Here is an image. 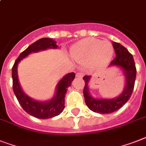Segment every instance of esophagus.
I'll return each mask as SVG.
<instances>
[{
    "label": "esophagus",
    "mask_w": 146,
    "mask_h": 146,
    "mask_svg": "<svg viewBox=\"0 0 146 146\" xmlns=\"http://www.w3.org/2000/svg\"><path fill=\"white\" fill-rule=\"evenodd\" d=\"M76 77H82L83 76V73L82 72H77L76 73Z\"/></svg>",
    "instance_id": "34e87169"
}]
</instances>
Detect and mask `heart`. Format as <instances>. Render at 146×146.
I'll use <instances>...</instances> for the list:
<instances>
[{
	"instance_id": "1",
	"label": "heart",
	"mask_w": 146,
	"mask_h": 146,
	"mask_svg": "<svg viewBox=\"0 0 146 146\" xmlns=\"http://www.w3.org/2000/svg\"><path fill=\"white\" fill-rule=\"evenodd\" d=\"M113 46L108 41L94 38H88L76 43L70 49L71 56L77 61H92L94 67L98 69L109 64L112 54Z\"/></svg>"
}]
</instances>
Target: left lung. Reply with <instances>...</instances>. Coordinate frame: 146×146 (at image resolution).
I'll list each match as a JSON object with an SVG mask.
<instances>
[{
  "label": "left lung",
  "mask_w": 146,
  "mask_h": 146,
  "mask_svg": "<svg viewBox=\"0 0 146 146\" xmlns=\"http://www.w3.org/2000/svg\"><path fill=\"white\" fill-rule=\"evenodd\" d=\"M112 46L115 49L116 57L110 63V67H117L120 68L122 70L125 81L124 89L120 95L110 99L94 98L89 92L88 83L91 76H85L83 77L85 81L83 94L85 104L92 111L100 114L112 113L122 107L131 98L136 80L137 70L132 54L125 47L118 42L112 41Z\"/></svg>",
  "instance_id": "left-lung-1"
}]
</instances>
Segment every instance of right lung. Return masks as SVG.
<instances>
[{
  "label": "right lung",
  "mask_w": 146,
  "mask_h": 146,
  "mask_svg": "<svg viewBox=\"0 0 146 146\" xmlns=\"http://www.w3.org/2000/svg\"><path fill=\"white\" fill-rule=\"evenodd\" d=\"M58 47L56 41L51 38H42L36 40L20 54L12 68L13 88L15 97L22 109L27 113L35 118L47 119L61 114L64 109V98L67 88L75 79V73H67L62 77L57 84L54 95L50 100L39 101L29 97L22 90L18 77V64L31 53L38 52L48 48H57Z\"/></svg>",
  "instance_id": "1"
}]
</instances>
